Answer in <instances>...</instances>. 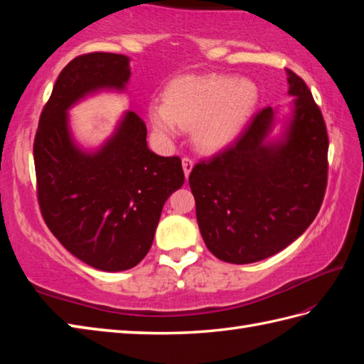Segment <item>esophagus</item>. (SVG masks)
<instances>
[{"mask_svg": "<svg viewBox=\"0 0 364 364\" xmlns=\"http://www.w3.org/2000/svg\"><path fill=\"white\" fill-rule=\"evenodd\" d=\"M181 162H183L184 176H186V180H188V178H189V173H191V170H192V167H194V161H192L189 156H184V158L181 159Z\"/></svg>", "mask_w": 364, "mask_h": 364, "instance_id": "34e87169", "label": "esophagus"}]
</instances>
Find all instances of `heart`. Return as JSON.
<instances>
[{
	"label": "heart",
	"mask_w": 364,
	"mask_h": 364,
	"mask_svg": "<svg viewBox=\"0 0 364 364\" xmlns=\"http://www.w3.org/2000/svg\"><path fill=\"white\" fill-rule=\"evenodd\" d=\"M257 100L258 90L250 81L223 75L184 76L167 87L164 103L149 106V119L161 137L194 128L197 144L215 150L241 133Z\"/></svg>",
	"instance_id": "heart-1"
}]
</instances>
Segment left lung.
I'll return each mask as SVG.
<instances>
[{"mask_svg": "<svg viewBox=\"0 0 364 364\" xmlns=\"http://www.w3.org/2000/svg\"><path fill=\"white\" fill-rule=\"evenodd\" d=\"M286 73L294 103L283 137L267 139L275 111L264 107L189 175L200 233L225 262L249 264L283 250L311 225L326 196V122L305 81Z\"/></svg>", "mask_w": 364, "mask_h": 364, "instance_id": "1", "label": "left lung"}]
</instances>
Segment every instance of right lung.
<instances>
[{
    "label": "right lung",
    "mask_w": 364,
    "mask_h": 364,
    "mask_svg": "<svg viewBox=\"0 0 364 364\" xmlns=\"http://www.w3.org/2000/svg\"><path fill=\"white\" fill-rule=\"evenodd\" d=\"M129 59L87 53L59 73L34 139L42 218L65 249L86 264L119 272L149 253L162 206L184 183L181 159L146 146V127L133 111L97 151L75 144L67 111L102 89L123 90Z\"/></svg>",
    "instance_id": "obj_1"
}]
</instances>
